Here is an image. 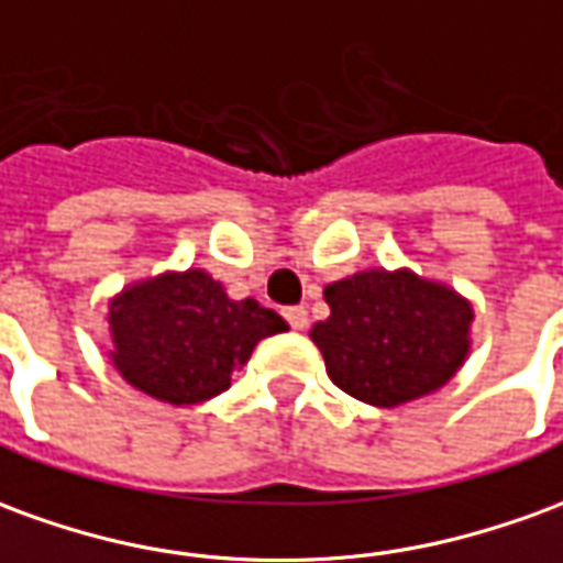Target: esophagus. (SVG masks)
Returning <instances> with one entry per match:
<instances>
[{"instance_id":"34e87169","label":"esophagus","mask_w":563,"mask_h":563,"mask_svg":"<svg viewBox=\"0 0 563 563\" xmlns=\"http://www.w3.org/2000/svg\"><path fill=\"white\" fill-rule=\"evenodd\" d=\"M283 317H286V322L292 325V329H308V310L305 308H286L283 310Z\"/></svg>"}]
</instances>
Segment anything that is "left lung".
<instances>
[{
	"label": "left lung",
	"mask_w": 563,
	"mask_h": 563,
	"mask_svg": "<svg viewBox=\"0 0 563 563\" xmlns=\"http://www.w3.org/2000/svg\"><path fill=\"white\" fill-rule=\"evenodd\" d=\"M329 317L310 329L332 384L377 408L442 390L473 347L475 310L448 283L368 268L322 289Z\"/></svg>",
	"instance_id": "left-lung-1"
}]
</instances>
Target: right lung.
Returning <instances> with one entry per match:
<instances>
[{
    "mask_svg": "<svg viewBox=\"0 0 563 563\" xmlns=\"http://www.w3.org/2000/svg\"><path fill=\"white\" fill-rule=\"evenodd\" d=\"M109 360L131 387L167 405H198L231 387L262 338L286 332L277 310L234 301L203 268L164 271L109 301Z\"/></svg>",
    "mask_w": 563,
    "mask_h": 563,
    "instance_id": "right-lung-1",
    "label": "right lung"
}]
</instances>
